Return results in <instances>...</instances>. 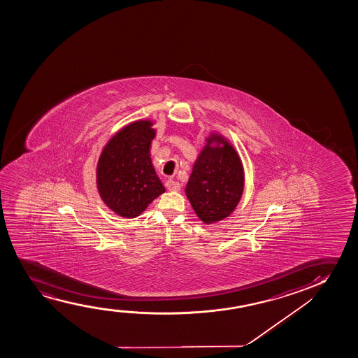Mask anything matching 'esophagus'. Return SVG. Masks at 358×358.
I'll return each instance as SVG.
<instances>
[{
	"mask_svg": "<svg viewBox=\"0 0 358 358\" xmlns=\"http://www.w3.org/2000/svg\"><path fill=\"white\" fill-rule=\"evenodd\" d=\"M165 186H166L169 191L171 192H177L181 189V185H180V182L175 181V180H167L166 183H165Z\"/></svg>",
	"mask_w": 358,
	"mask_h": 358,
	"instance_id": "esophagus-1",
	"label": "esophagus"
}]
</instances>
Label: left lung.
<instances>
[{"label": "left lung", "mask_w": 358, "mask_h": 358, "mask_svg": "<svg viewBox=\"0 0 358 358\" xmlns=\"http://www.w3.org/2000/svg\"><path fill=\"white\" fill-rule=\"evenodd\" d=\"M204 141L185 192L196 216L211 225L230 216L238 206L245 189V169L224 134L210 132Z\"/></svg>", "instance_id": "8db88e82"}]
</instances>
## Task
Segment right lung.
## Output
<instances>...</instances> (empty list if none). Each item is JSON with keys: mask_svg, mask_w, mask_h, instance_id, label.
<instances>
[{"mask_svg": "<svg viewBox=\"0 0 358 358\" xmlns=\"http://www.w3.org/2000/svg\"><path fill=\"white\" fill-rule=\"evenodd\" d=\"M149 118L123 126L108 139L96 164V188L116 215L133 219L165 192L157 177L150 147L157 136Z\"/></svg>", "mask_w": 358, "mask_h": 358, "instance_id": "add662e5", "label": "right lung"}]
</instances>
